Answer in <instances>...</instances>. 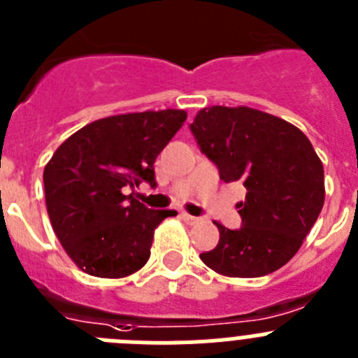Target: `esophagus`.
<instances>
[{"mask_svg":"<svg viewBox=\"0 0 358 358\" xmlns=\"http://www.w3.org/2000/svg\"><path fill=\"white\" fill-rule=\"evenodd\" d=\"M181 218L185 220V222L188 225H195V224H199V222H201V218H196V216L188 215V213H181Z\"/></svg>","mask_w":358,"mask_h":358,"instance_id":"obj_1","label":"esophagus"}]
</instances>
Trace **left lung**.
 I'll use <instances>...</instances> for the list:
<instances>
[{
    "label": "left lung",
    "instance_id": "left-lung-1",
    "mask_svg": "<svg viewBox=\"0 0 358 358\" xmlns=\"http://www.w3.org/2000/svg\"><path fill=\"white\" fill-rule=\"evenodd\" d=\"M189 129L220 177L247 188L238 204L241 229L215 222L220 241L202 262L225 277L273 273L300 250L324 204L313 143L287 120L248 106L202 108Z\"/></svg>",
    "mask_w": 358,
    "mask_h": 358
}]
</instances>
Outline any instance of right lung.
<instances>
[{"instance_id":"obj_1","label":"right lung","mask_w":358,"mask_h":358,"mask_svg":"<svg viewBox=\"0 0 358 358\" xmlns=\"http://www.w3.org/2000/svg\"><path fill=\"white\" fill-rule=\"evenodd\" d=\"M185 110L94 120L71 134L44 169L52 231L85 273L122 278L149 261L154 231L172 209H149L126 186L156 185L154 162L186 120Z\"/></svg>"}]
</instances>
